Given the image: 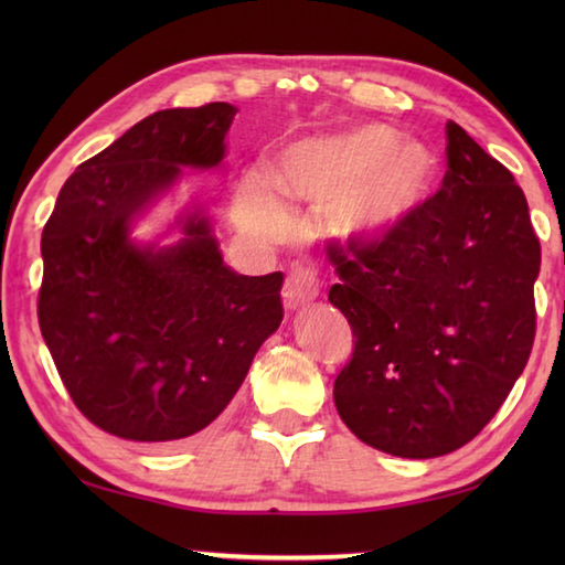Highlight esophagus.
Masks as SVG:
<instances>
[{
    "label": "esophagus",
    "mask_w": 565,
    "mask_h": 565,
    "mask_svg": "<svg viewBox=\"0 0 565 565\" xmlns=\"http://www.w3.org/2000/svg\"><path fill=\"white\" fill-rule=\"evenodd\" d=\"M319 296V279L311 271L296 269L289 274V279L284 284V303L286 309H301L309 301H313Z\"/></svg>",
    "instance_id": "1"
}]
</instances>
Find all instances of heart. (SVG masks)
Wrapping results in <instances>:
<instances>
[{"label":"heart","mask_w":565,"mask_h":565,"mask_svg":"<svg viewBox=\"0 0 565 565\" xmlns=\"http://www.w3.org/2000/svg\"><path fill=\"white\" fill-rule=\"evenodd\" d=\"M438 159L416 139L381 124L317 134L286 147L274 167L284 202L327 209V228L347 244H379L404 228L431 199ZM238 224L264 242L289 234V216L256 181L238 186Z\"/></svg>","instance_id":"b5f03b06"}]
</instances>
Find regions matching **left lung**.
Here are the masks:
<instances>
[{"label":"left lung","instance_id":"8db88e82","mask_svg":"<svg viewBox=\"0 0 565 565\" xmlns=\"http://www.w3.org/2000/svg\"><path fill=\"white\" fill-rule=\"evenodd\" d=\"M436 196L379 244L329 246L351 361L333 384L343 424L401 458L446 456L489 424L535 337L541 244L501 161L446 124Z\"/></svg>","mask_w":565,"mask_h":565}]
</instances>
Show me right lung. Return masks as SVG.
Returning a JSON list of instances; mask_svg holds the SVG:
<instances>
[{
    "label": "right lung",
    "instance_id": "1",
    "mask_svg": "<svg viewBox=\"0 0 565 565\" xmlns=\"http://www.w3.org/2000/svg\"><path fill=\"white\" fill-rule=\"evenodd\" d=\"M234 117L212 102L134 124L76 167L42 232L46 349L76 408L127 441L174 446L206 428L284 319V274L226 266L199 202L169 226L174 244L131 236L184 169H222Z\"/></svg>",
    "mask_w": 565,
    "mask_h": 565
}]
</instances>
